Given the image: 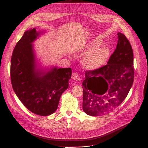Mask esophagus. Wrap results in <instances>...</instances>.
<instances>
[{"mask_svg": "<svg viewBox=\"0 0 148 148\" xmlns=\"http://www.w3.org/2000/svg\"><path fill=\"white\" fill-rule=\"evenodd\" d=\"M72 78L77 81H80L79 75L77 73H74L72 74Z\"/></svg>", "mask_w": 148, "mask_h": 148, "instance_id": "34e87169", "label": "esophagus"}]
</instances>
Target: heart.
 Wrapping results in <instances>:
<instances>
[{
	"label": "heart",
	"mask_w": 148,
	"mask_h": 148,
	"mask_svg": "<svg viewBox=\"0 0 148 148\" xmlns=\"http://www.w3.org/2000/svg\"><path fill=\"white\" fill-rule=\"evenodd\" d=\"M102 42L96 40L87 47L90 50L84 56L81 60V64L84 68L88 70H94L102 66L107 61L110 56V50L107 47H100Z\"/></svg>",
	"instance_id": "1"
}]
</instances>
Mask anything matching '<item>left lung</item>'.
Here are the masks:
<instances>
[{
	"instance_id": "8db88e82",
	"label": "left lung",
	"mask_w": 148,
	"mask_h": 148,
	"mask_svg": "<svg viewBox=\"0 0 148 148\" xmlns=\"http://www.w3.org/2000/svg\"><path fill=\"white\" fill-rule=\"evenodd\" d=\"M117 35L116 47L107 64L86 71L82 109L89 115H103L115 110L128 95L133 84V50L123 34L119 32Z\"/></svg>"
}]
</instances>
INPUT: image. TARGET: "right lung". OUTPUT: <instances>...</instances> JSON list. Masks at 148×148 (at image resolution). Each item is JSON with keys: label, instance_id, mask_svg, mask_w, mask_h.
I'll use <instances>...</instances> for the list:
<instances>
[{"label": "right lung", "instance_id": "add662e5", "mask_svg": "<svg viewBox=\"0 0 148 148\" xmlns=\"http://www.w3.org/2000/svg\"><path fill=\"white\" fill-rule=\"evenodd\" d=\"M35 28L24 33L11 58L10 78L20 101L32 112L48 116L58 108L61 94L69 87L71 69H51L47 73L36 70L32 44L38 36Z\"/></svg>", "mask_w": 148, "mask_h": 148}]
</instances>
